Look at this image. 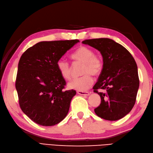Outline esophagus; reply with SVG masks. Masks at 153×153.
<instances>
[{"label": "esophagus", "mask_w": 153, "mask_h": 153, "mask_svg": "<svg viewBox=\"0 0 153 153\" xmlns=\"http://www.w3.org/2000/svg\"><path fill=\"white\" fill-rule=\"evenodd\" d=\"M77 94L82 96H88L90 93L88 92H85V91H77Z\"/></svg>", "instance_id": "obj_1"}]
</instances>
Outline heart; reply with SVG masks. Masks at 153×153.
<instances>
[{
    "label": "heart",
    "instance_id": "b5f03b06",
    "mask_svg": "<svg viewBox=\"0 0 153 153\" xmlns=\"http://www.w3.org/2000/svg\"><path fill=\"white\" fill-rule=\"evenodd\" d=\"M74 61L83 63L82 74L84 76L74 79L68 83V87L78 91H85L92 85L93 79L91 75L98 76L103 69L102 58L94 54V51L88 47L80 46L72 55ZM57 67L61 76L65 80H69L71 77V68L69 63L65 59H59Z\"/></svg>",
    "mask_w": 153,
    "mask_h": 153
}]
</instances>
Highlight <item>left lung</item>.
<instances>
[{"label":"left lung","instance_id":"obj_1","mask_svg":"<svg viewBox=\"0 0 153 153\" xmlns=\"http://www.w3.org/2000/svg\"><path fill=\"white\" fill-rule=\"evenodd\" d=\"M82 43L97 49L103 57V69L93 87L101 98L100 104L94 109L96 114L105 120L121 119L132 110L138 92L135 59L123 46L111 39H86Z\"/></svg>","mask_w":153,"mask_h":153}]
</instances>
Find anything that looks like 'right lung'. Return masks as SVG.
Segmentation results:
<instances>
[{
    "label": "right lung",
    "mask_w": 153,
    "mask_h": 153,
    "mask_svg": "<svg viewBox=\"0 0 153 153\" xmlns=\"http://www.w3.org/2000/svg\"><path fill=\"white\" fill-rule=\"evenodd\" d=\"M78 42V39L41 42L21 56L16 89L21 110L37 124L53 126L67 116L76 91L64 90L66 82L57 63Z\"/></svg>",
    "instance_id": "add662e5"
}]
</instances>
